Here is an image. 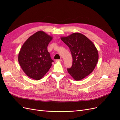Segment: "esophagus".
<instances>
[{
    "label": "esophagus",
    "mask_w": 120,
    "mask_h": 120,
    "mask_svg": "<svg viewBox=\"0 0 120 120\" xmlns=\"http://www.w3.org/2000/svg\"><path fill=\"white\" fill-rule=\"evenodd\" d=\"M62 61V60H61V59H60V60H56V62H58V61Z\"/></svg>",
    "instance_id": "obj_1"
}]
</instances>
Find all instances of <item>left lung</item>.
<instances>
[{
    "label": "left lung",
    "instance_id": "8db88e82",
    "mask_svg": "<svg viewBox=\"0 0 120 120\" xmlns=\"http://www.w3.org/2000/svg\"><path fill=\"white\" fill-rule=\"evenodd\" d=\"M61 39L68 46L72 57V64L67 68L68 72L76 81L85 78L94 71L98 63L99 56L95 45L80 33H74Z\"/></svg>",
    "mask_w": 120,
    "mask_h": 120
}]
</instances>
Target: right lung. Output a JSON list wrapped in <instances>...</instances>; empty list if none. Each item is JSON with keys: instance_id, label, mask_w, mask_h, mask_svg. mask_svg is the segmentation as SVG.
<instances>
[{"instance_id": "1", "label": "right lung", "mask_w": 120, "mask_h": 120, "mask_svg": "<svg viewBox=\"0 0 120 120\" xmlns=\"http://www.w3.org/2000/svg\"><path fill=\"white\" fill-rule=\"evenodd\" d=\"M52 38L42 31L30 36L21 48L19 62L29 77L39 80L49 71L53 60L48 51V45Z\"/></svg>"}]
</instances>
